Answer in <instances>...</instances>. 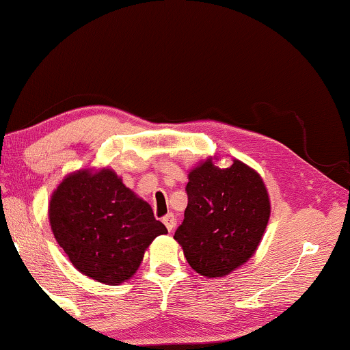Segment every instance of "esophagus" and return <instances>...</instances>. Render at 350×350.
I'll return each instance as SVG.
<instances>
[{
    "label": "esophagus",
    "instance_id": "esophagus-1",
    "mask_svg": "<svg viewBox=\"0 0 350 350\" xmlns=\"http://www.w3.org/2000/svg\"><path fill=\"white\" fill-rule=\"evenodd\" d=\"M163 222L167 227V230H174L175 229V224H176V217L174 213H169V215H165L163 217Z\"/></svg>",
    "mask_w": 350,
    "mask_h": 350
}]
</instances>
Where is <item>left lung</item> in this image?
I'll use <instances>...</instances> for the list:
<instances>
[{"label": "left lung", "mask_w": 350, "mask_h": 350, "mask_svg": "<svg viewBox=\"0 0 350 350\" xmlns=\"http://www.w3.org/2000/svg\"><path fill=\"white\" fill-rule=\"evenodd\" d=\"M185 219L175 240L197 273L229 275L254 254L270 217L260 175L240 161L217 169L211 159L189 172Z\"/></svg>", "instance_id": "8db88e82"}]
</instances>
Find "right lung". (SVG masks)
I'll use <instances>...</instances> for the list:
<instances>
[{
  "mask_svg": "<svg viewBox=\"0 0 350 350\" xmlns=\"http://www.w3.org/2000/svg\"><path fill=\"white\" fill-rule=\"evenodd\" d=\"M58 245L85 276L120 284L140 267L145 250L165 226L110 169L79 170L63 180L49 206Z\"/></svg>",
  "mask_w": 350,
  "mask_h": 350,
  "instance_id": "add662e5",
  "label": "right lung"
}]
</instances>
